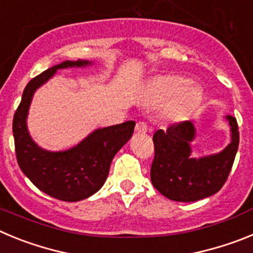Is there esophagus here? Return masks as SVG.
I'll use <instances>...</instances> for the list:
<instances>
[{"label": "esophagus", "instance_id": "1", "mask_svg": "<svg viewBox=\"0 0 253 253\" xmlns=\"http://www.w3.org/2000/svg\"><path fill=\"white\" fill-rule=\"evenodd\" d=\"M135 131L139 134H146L148 131V125L144 122L137 123V125H135Z\"/></svg>", "mask_w": 253, "mask_h": 253}]
</instances>
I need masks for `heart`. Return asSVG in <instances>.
Masks as SVG:
<instances>
[{
  "label": "heart",
  "mask_w": 253,
  "mask_h": 253,
  "mask_svg": "<svg viewBox=\"0 0 253 253\" xmlns=\"http://www.w3.org/2000/svg\"><path fill=\"white\" fill-rule=\"evenodd\" d=\"M202 99V88L181 76H160L149 86V102L157 105L169 102L165 113L171 119H181L191 113Z\"/></svg>",
  "instance_id": "obj_1"
}]
</instances>
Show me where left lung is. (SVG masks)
I'll list each match as a JSON object with an SVG mask.
<instances>
[{
  "label": "left lung",
  "mask_w": 253,
  "mask_h": 253,
  "mask_svg": "<svg viewBox=\"0 0 253 253\" xmlns=\"http://www.w3.org/2000/svg\"><path fill=\"white\" fill-rule=\"evenodd\" d=\"M225 119L231 126V143L219 153L202 158L190 157L193 153L190 143L196 135L191 122L171 125L167 130L161 129L154 133L151 181L163 196L173 202H198L222 189L240 144L236 118L227 115Z\"/></svg>",
  "instance_id": "8db88e82"
}]
</instances>
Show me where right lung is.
Wrapping results in <instances>:
<instances>
[{
    "label": "right lung",
    "mask_w": 253,
    "mask_h": 253,
    "mask_svg": "<svg viewBox=\"0 0 253 253\" xmlns=\"http://www.w3.org/2000/svg\"><path fill=\"white\" fill-rule=\"evenodd\" d=\"M90 60H64L44 71L26 84L13 115L12 131L17 163L24 175L43 193L63 202H80L97 193L106 181L111 161L133 135L135 122L99 128L66 151H46L29 133L28 114L35 91L50 80L58 69L82 68Z\"/></svg>",
    "instance_id": "right-lung-1"
}]
</instances>
